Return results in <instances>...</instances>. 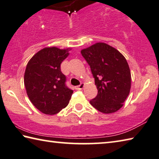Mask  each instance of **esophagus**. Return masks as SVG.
<instances>
[{
  "label": "esophagus",
  "mask_w": 159,
  "mask_h": 159,
  "mask_svg": "<svg viewBox=\"0 0 159 159\" xmlns=\"http://www.w3.org/2000/svg\"><path fill=\"white\" fill-rule=\"evenodd\" d=\"M84 86H85V84H84V83H82L81 84L79 85V86H77V87H76V89H77V90H82V89H84Z\"/></svg>",
  "instance_id": "esophagus-1"
}]
</instances>
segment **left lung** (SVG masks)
<instances>
[{"label": "left lung", "instance_id": "obj_1", "mask_svg": "<svg viewBox=\"0 0 159 159\" xmlns=\"http://www.w3.org/2000/svg\"><path fill=\"white\" fill-rule=\"evenodd\" d=\"M81 53L90 66L98 89L91 105L102 113L116 112L124 105L131 87V75L126 58L104 43L83 49Z\"/></svg>", "mask_w": 159, "mask_h": 159}]
</instances>
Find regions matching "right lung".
<instances>
[{"label":"right lung","instance_id":"add662e5","mask_svg":"<svg viewBox=\"0 0 159 159\" xmlns=\"http://www.w3.org/2000/svg\"><path fill=\"white\" fill-rule=\"evenodd\" d=\"M71 48L45 47L27 63L24 86L33 105L45 115H56L68 105L73 91L66 85L61 64Z\"/></svg>","mask_w":159,"mask_h":159}]
</instances>
